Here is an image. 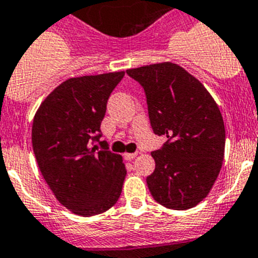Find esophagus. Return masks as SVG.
<instances>
[{"instance_id": "obj_1", "label": "esophagus", "mask_w": 258, "mask_h": 258, "mask_svg": "<svg viewBox=\"0 0 258 258\" xmlns=\"http://www.w3.org/2000/svg\"><path fill=\"white\" fill-rule=\"evenodd\" d=\"M136 156H138V152H134V154H124L125 160H134Z\"/></svg>"}]
</instances>
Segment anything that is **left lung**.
Segmentation results:
<instances>
[{"instance_id": "1", "label": "left lung", "mask_w": 258, "mask_h": 258, "mask_svg": "<svg viewBox=\"0 0 258 258\" xmlns=\"http://www.w3.org/2000/svg\"><path fill=\"white\" fill-rule=\"evenodd\" d=\"M143 86L154 133L167 136L154 151L155 171L147 177L152 198L169 209L194 208L219 176L225 127L219 106L202 82L172 62L128 69Z\"/></svg>"}]
</instances>
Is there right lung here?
Instances as JSON below:
<instances>
[{
  "label": "right lung",
  "mask_w": 258,
  "mask_h": 258,
  "mask_svg": "<svg viewBox=\"0 0 258 258\" xmlns=\"http://www.w3.org/2000/svg\"><path fill=\"white\" fill-rule=\"evenodd\" d=\"M124 71L62 82L46 96L31 127L42 176L60 204L79 216L106 212L118 202L125 177L120 155L100 142V123Z\"/></svg>",
  "instance_id": "add662e5"
}]
</instances>
